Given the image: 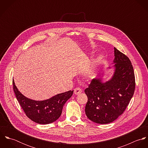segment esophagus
Segmentation results:
<instances>
[{
  "label": "esophagus",
  "mask_w": 148,
  "mask_h": 148,
  "mask_svg": "<svg viewBox=\"0 0 148 148\" xmlns=\"http://www.w3.org/2000/svg\"><path fill=\"white\" fill-rule=\"evenodd\" d=\"M82 92V90L80 88H76L74 89L75 95H79V94L81 93Z\"/></svg>",
  "instance_id": "obj_1"
}]
</instances>
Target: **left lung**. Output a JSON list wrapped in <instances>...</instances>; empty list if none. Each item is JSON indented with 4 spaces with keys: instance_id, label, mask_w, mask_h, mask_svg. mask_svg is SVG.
<instances>
[{
    "instance_id": "8db88e82",
    "label": "left lung",
    "mask_w": 148,
    "mask_h": 148,
    "mask_svg": "<svg viewBox=\"0 0 148 148\" xmlns=\"http://www.w3.org/2000/svg\"><path fill=\"white\" fill-rule=\"evenodd\" d=\"M114 72L106 82L92 79L85 89L88 97L85 112L93 122L106 124L114 121L128 106L135 90V77L130 60L125 55L114 48Z\"/></svg>"
}]
</instances>
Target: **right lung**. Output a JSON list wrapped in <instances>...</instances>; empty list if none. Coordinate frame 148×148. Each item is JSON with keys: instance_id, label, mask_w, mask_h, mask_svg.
Listing matches in <instances>:
<instances>
[{"instance_id": "right-lung-1", "label": "right lung", "mask_w": 148, "mask_h": 148, "mask_svg": "<svg viewBox=\"0 0 148 148\" xmlns=\"http://www.w3.org/2000/svg\"><path fill=\"white\" fill-rule=\"evenodd\" d=\"M16 97L26 116L32 121L40 124H48L56 121L61 116L66 101L72 96L73 90L58 94L42 101L28 99L19 91L12 81Z\"/></svg>"}]
</instances>
